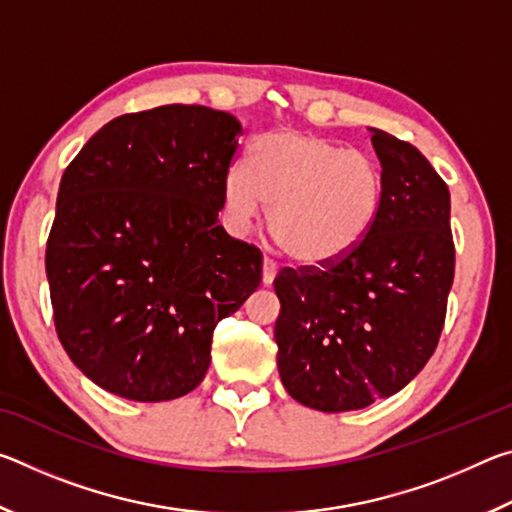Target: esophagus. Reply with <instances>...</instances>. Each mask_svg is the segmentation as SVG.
I'll use <instances>...</instances> for the list:
<instances>
[{
  "mask_svg": "<svg viewBox=\"0 0 512 512\" xmlns=\"http://www.w3.org/2000/svg\"><path fill=\"white\" fill-rule=\"evenodd\" d=\"M275 275H277V266L271 262V259H264L262 262V282L266 284H273V280H275Z\"/></svg>",
  "mask_w": 512,
  "mask_h": 512,
  "instance_id": "esophagus-1",
  "label": "esophagus"
}]
</instances>
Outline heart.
Masks as SVG:
<instances>
[{"label":"heart","mask_w":512,"mask_h":512,"mask_svg":"<svg viewBox=\"0 0 512 512\" xmlns=\"http://www.w3.org/2000/svg\"><path fill=\"white\" fill-rule=\"evenodd\" d=\"M379 164L307 131H275L253 142L246 164L223 178V207L235 230L268 210V235L302 266H329L357 250L377 221Z\"/></svg>","instance_id":"b5f03b06"}]
</instances>
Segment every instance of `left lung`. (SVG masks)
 I'll return each instance as SVG.
<instances>
[{"label": "left lung", "instance_id": "left-lung-1", "mask_svg": "<svg viewBox=\"0 0 512 512\" xmlns=\"http://www.w3.org/2000/svg\"><path fill=\"white\" fill-rule=\"evenodd\" d=\"M370 133L384 198L368 237L323 271L284 268L273 282L282 384L325 413L366 409L418 375L438 345L454 282L445 180L409 142Z\"/></svg>", "mask_w": 512, "mask_h": 512}]
</instances>
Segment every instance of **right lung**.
I'll list each match as a JSON object with an SVG mask.
<instances>
[{
    "instance_id": "1",
    "label": "right lung",
    "mask_w": 512,
    "mask_h": 512,
    "mask_svg": "<svg viewBox=\"0 0 512 512\" xmlns=\"http://www.w3.org/2000/svg\"><path fill=\"white\" fill-rule=\"evenodd\" d=\"M230 112L171 103L94 133L63 173L47 241L58 339L133 402L201 384L212 334L262 282V253L219 225L239 146Z\"/></svg>"
}]
</instances>
